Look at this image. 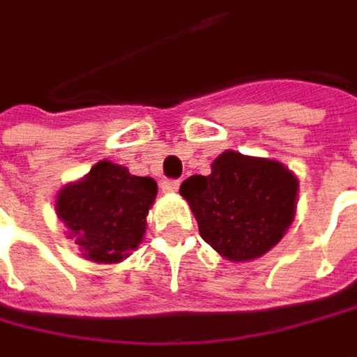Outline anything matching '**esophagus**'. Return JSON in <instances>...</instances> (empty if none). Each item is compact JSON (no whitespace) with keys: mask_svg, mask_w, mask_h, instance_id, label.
Listing matches in <instances>:
<instances>
[{"mask_svg":"<svg viewBox=\"0 0 357 357\" xmlns=\"http://www.w3.org/2000/svg\"><path fill=\"white\" fill-rule=\"evenodd\" d=\"M160 187H162V191L165 192H176L178 191V187H181V181H165Z\"/></svg>","mask_w":357,"mask_h":357,"instance_id":"1","label":"esophagus"}]
</instances>
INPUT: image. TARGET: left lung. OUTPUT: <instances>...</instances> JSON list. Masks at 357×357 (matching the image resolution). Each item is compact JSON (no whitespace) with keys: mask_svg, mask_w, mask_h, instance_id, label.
Instances as JSON below:
<instances>
[{"mask_svg":"<svg viewBox=\"0 0 357 357\" xmlns=\"http://www.w3.org/2000/svg\"><path fill=\"white\" fill-rule=\"evenodd\" d=\"M199 234L229 262H250L282 240L296 215L298 178L278 160L219 154L207 176L183 185Z\"/></svg>","mask_w":357,"mask_h":357,"instance_id":"obj_1","label":"left lung"}]
</instances>
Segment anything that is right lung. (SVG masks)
Masks as SVG:
<instances>
[{
	"mask_svg": "<svg viewBox=\"0 0 357 357\" xmlns=\"http://www.w3.org/2000/svg\"><path fill=\"white\" fill-rule=\"evenodd\" d=\"M156 192L152 176H136L126 166L99 160L83 178L64 185L54 209L85 260L117 264L144 240Z\"/></svg>",
	"mask_w": 357,
	"mask_h": 357,
	"instance_id": "add662e5",
	"label": "right lung"
}]
</instances>
